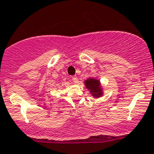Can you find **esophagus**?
Instances as JSON below:
<instances>
[{
  "label": "esophagus",
  "instance_id": "34e87169",
  "mask_svg": "<svg viewBox=\"0 0 154 154\" xmlns=\"http://www.w3.org/2000/svg\"><path fill=\"white\" fill-rule=\"evenodd\" d=\"M72 81L74 82H77V77H76L75 75L72 76Z\"/></svg>",
  "mask_w": 154,
  "mask_h": 154
}]
</instances>
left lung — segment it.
Segmentation results:
<instances>
[{
  "instance_id": "obj_1",
  "label": "left lung",
  "mask_w": 154,
  "mask_h": 154,
  "mask_svg": "<svg viewBox=\"0 0 154 154\" xmlns=\"http://www.w3.org/2000/svg\"><path fill=\"white\" fill-rule=\"evenodd\" d=\"M85 84L87 88L90 89L93 96L98 98V97L102 95L100 82L98 80L94 79H88L86 81H85Z\"/></svg>"
}]
</instances>
